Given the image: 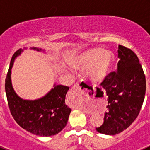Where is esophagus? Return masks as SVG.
Instances as JSON below:
<instances>
[{
    "label": "esophagus",
    "instance_id": "obj_1",
    "mask_svg": "<svg viewBox=\"0 0 150 150\" xmlns=\"http://www.w3.org/2000/svg\"><path fill=\"white\" fill-rule=\"evenodd\" d=\"M74 95H80V91H79V86L78 83L74 85V86L71 88V91H70V94H69L68 97L72 96L74 97Z\"/></svg>",
    "mask_w": 150,
    "mask_h": 150
}]
</instances>
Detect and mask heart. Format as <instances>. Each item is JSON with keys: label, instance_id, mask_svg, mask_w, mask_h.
I'll return each instance as SVG.
<instances>
[{"label": "heart", "instance_id": "1", "mask_svg": "<svg viewBox=\"0 0 150 150\" xmlns=\"http://www.w3.org/2000/svg\"><path fill=\"white\" fill-rule=\"evenodd\" d=\"M114 64V56L109 51L94 48L76 56L71 62L74 69L85 71V77L92 83H101L108 76Z\"/></svg>", "mask_w": 150, "mask_h": 150}]
</instances>
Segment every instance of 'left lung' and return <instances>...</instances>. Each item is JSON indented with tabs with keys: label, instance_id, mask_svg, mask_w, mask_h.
Here are the masks:
<instances>
[{
	"label": "left lung",
	"instance_id": "obj_1",
	"mask_svg": "<svg viewBox=\"0 0 150 150\" xmlns=\"http://www.w3.org/2000/svg\"><path fill=\"white\" fill-rule=\"evenodd\" d=\"M117 71L100 83L108 96L104 123L96 128L100 134L115 135L131 125L138 116L146 93V77L136 54L120 45Z\"/></svg>",
	"mask_w": 150,
	"mask_h": 150
}]
</instances>
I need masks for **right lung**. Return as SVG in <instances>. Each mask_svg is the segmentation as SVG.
Wrapping results in <instances>:
<instances>
[{
	"label": "right lung",
	"instance_id": "1",
	"mask_svg": "<svg viewBox=\"0 0 150 150\" xmlns=\"http://www.w3.org/2000/svg\"><path fill=\"white\" fill-rule=\"evenodd\" d=\"M31 50L41 51L32 47ZM23 50L16 52L10 61V67L5 79V91L10 112L17 124L34 134L49 137L62 131L67 123L71 109L65 104L68 86L54 85L48 93L34 100H24L18 96L11 83V69L13 62Z\"/></svg>",
	"mask_w": 150,
	"mask_h": 150
}]
</instances>
